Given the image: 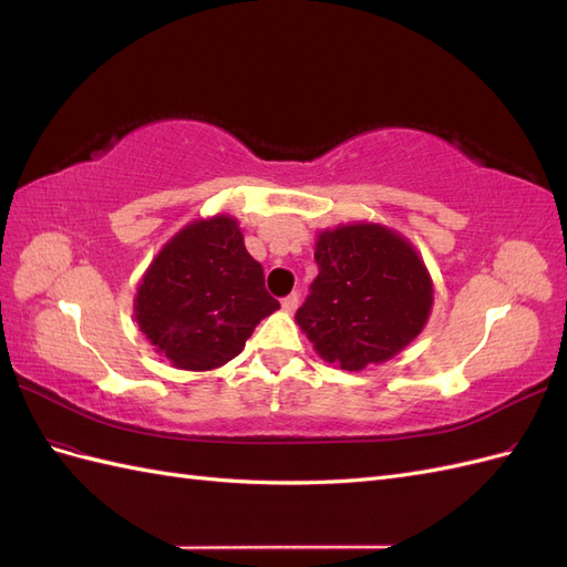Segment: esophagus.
<instances>
[{"label": "esophagus", "mask_w": 567, "mask_h": 567, "mask_svg": "<svg viewBox=\"0 0 567 567\" xmlns=\"http://www.w3.org/2000/svg\"><path fill=\"white\" fill-rule=\"evenodd\" d=\"M298 305H300V296H298V293H290V296H286V298L281 300V307H284L286 312H296Z\"/></svg>", "instance_id": "obj_1"}]
</instances>
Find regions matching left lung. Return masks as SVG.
I'll return each mask as SVG.
<instances>
[{"mask_svg":"<svg viewBox=\"0 0 567 567\" xmlns=\"http://www.w3.org/2000/svg\"><path fill=\"white\" fill-rule=\"evenodd\" d=\"M319 267L296 315L323 362L346 371L388 362L414 340L433 307V281L404 236L357 221L317 236Z\"/></svg>","mask_w":567,"mask_h":567,"instance_id":"1","label":"left lung"}]
</instances>
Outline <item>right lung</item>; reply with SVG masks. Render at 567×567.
Returning a JSON list of instances; mask_svg holds the SVG:
<instances>
[{
  "mask_svg": "<svg viewBox=\"0 0 567 567\" xmlns=\"http://www.w3.org/2000/svg\"><path fill=\"white\" fill-rule=\"evenodd\" d=\"M279 310L231 215L196 219L163 246L134 298V319L169 364L210 371L241 354Z\"/></svg>",
  "mask_w": 567,
  "mask_h": 567,
  "instance_id": "add662e5",
  "label": "right lung"
}]
</instances>
